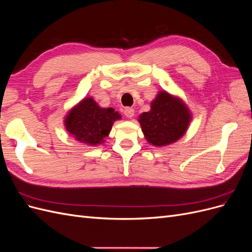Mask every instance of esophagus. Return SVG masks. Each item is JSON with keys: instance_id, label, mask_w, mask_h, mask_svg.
<instances>
[{"instance_id": "1", "label": "esophagus", "mask_w": 252, "mask_h": 252, "mask_svg": "<svg viewBox=\"0 0 252 252\" xmlns=\"http://www.w3.org/2000/svg\"><path fill=\"white\" fill-rule=\"evenodd\" d=\"M124 113H125V116H126L127 118H132V117L134 116V109H133V108H130V107H127V108H125V110H124Z\"/></svg>"}]
</instances>
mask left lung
<instances>
[{
    "label": "left lung",
    "mask_w": 252,
    "mask_h": 252,
    "mask_svg": "<svg viewBox=\"0 0 252 252\" xmlns=\"http://www.w3.org/2000/svg\"><path fill=\"white\" fill-rule=\"evenodd\" d=\"M192 120V114L182 98L166 90L158 91L150 103V110L138 119L145 139L156 147L179 141Z\"/></svg>",
    "instance_id": "1"
}]
</instances>
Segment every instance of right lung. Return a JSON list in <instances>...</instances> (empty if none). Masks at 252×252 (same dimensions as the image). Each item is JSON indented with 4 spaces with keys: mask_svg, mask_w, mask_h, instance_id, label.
<instances>
[{
    "mask_svg": "<svg viewBox=\"0 0 252 252\" xmlns=\"http://www.w3.org/2000/svg\"><path fill=\"white\" fill-rule=\"evenodd\" d=\"M121 119V114L113 108H103L94 97L87 96L67 112L64 126L75 141L88 146H98L105 143L114 122Z\"/></svg>",
    "mask_w": 252,
    "mask_h": 252,
    "instance_id": "add662e5",
    "label": "right lung"
}]
</instances>
